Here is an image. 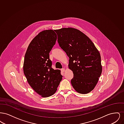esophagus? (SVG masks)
Masks as SVG:
<instances>
[{
    "mask_svg": "<svg viewBox=\"0 0 124 124\" xmlns=\"http://www.w3.org/2000/svg\"><path fill=\"white\" fill-rule=\"evenodd\" d=\"M61 71L62 72H64L65 71V68H62V69H61Z\"/></svg>",
    "mask_w": 124,
    "mask_h": 124,
    "instance_id": "1",
    "label": "esophagus"
}]
</instances>
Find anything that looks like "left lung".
I'll return each instance as SVG.
<instances>
[{
	"instance_id": "1",
	"label": "left lung",
	"mask_w": 124,
	"mask_h": 124,
	"mask_svg": "<svg viewBox=\"0 0 124 124\" xmlns=\"http://www.w3.org/2000/svg\"><path fill=\"white\" fill-rule=\"evenodd\" d=\"M55 31L60 47L69 58L73 88L79 93H88L94 88L102 73L100 53L91 40L78 30L63 28Z\"/></svg>"
}]
</instances>
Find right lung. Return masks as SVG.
Wrapping results in <instances>:
<instances>
[{
	"instance_id": "add662e5",
	"label": "right lung",
	"mask_w": 124,
	"mask_h": 124,
	"mask_svg": "<svg viewBox=\"0 0 124 124\" xmlns=\"http://www.w3.org/2000/svg\"><path fill=\"white\" fill-rule=\"evenodd\" d=\"M57 38L53 30L43 31L31 42L24 56V74L31 87L42 97L54 94L62 79L60 71L53 69L49 59Z\"/></svg>"
}]
</instances>
